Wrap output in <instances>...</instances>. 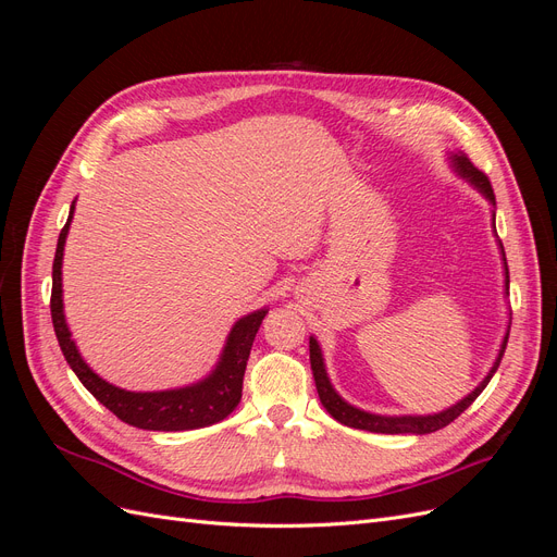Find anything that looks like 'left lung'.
I'll return each instance as SVG.
<instances>
[{"instance_id":"obj_1","label":"left lung","mask_w":557,"mask_h":557,"mask_svg":"<svg viewBox=\"0 0 557 557\" xmlns=\"http://www.w3.org/2000/svg\"><path fill=\"white\" fill-rule=\"evenodd\" d=\"M448 162H450V170L458 174L462 181H467L469 185H474V188L487 199V205L493 207V211H491L493 213V234L497 237V230H495V193H493L491 181H487V176L469 162V158L462 153V150H450ZM497 244H499V256H502V264H504V295L509 297L507 256H504V246H502L499 239H497ZM509 327H511V323L507 325V332H504V339H502V346H499L497 358L491 367V372L485 374V379L474 387V391L465 395L460 401H455L453 407H448L440 413H428V416H381V413H372V411L352 407V404H348L339 393L334 391V385H332V381L327 376V369H325L323 348H320L315 336H309V352H311L309 358H311V369H313L315 391H318L320 404H323V407L327 409V413L334 420H339L342 425L356 428V430H367V432H376V434H430V432L442 430L448 423H453V420L458 418L469 407V404L485 391V385L491 383L493 374L497 372V367L502 362L504 348H507Z\"/></svg>"}]
</instances>
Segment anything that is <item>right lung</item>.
<instances>
[{
	"mask_svg": "<svg viewBox=\"0 0 557 557\" xmlns=\"http://www.w3.org/2000/svg\"><path fill=\"white\" fill-rule=\"evenodd\" d=\"M76 199L72 201L70 218L60 232L55 260H53V293H50V315H53V327L58 344L62 348L64 360L70 362L78 381L88 387L92 397L104 404V407L115 413L127 425L139 430H153V432H183V430H197L213 423H221L227 418L237 404L242 401V385L246 362L250 356L252 342L262 325V318L267 315V307L250 311L248 315L239 318L232 325L221 358H218L211 372L190 385L172 387V391H153V393H134L117 387L95 374L88 362L81 358L76 342L72 339L70 325L64 318L62 305V258H64V242L70 234V225L74 218Z\"/></svg>",
	"mask_w": 557,
	"mask_h": 557,
	"instance_id": "obj_1",
	"label": "right lung"
}]
</instances>
